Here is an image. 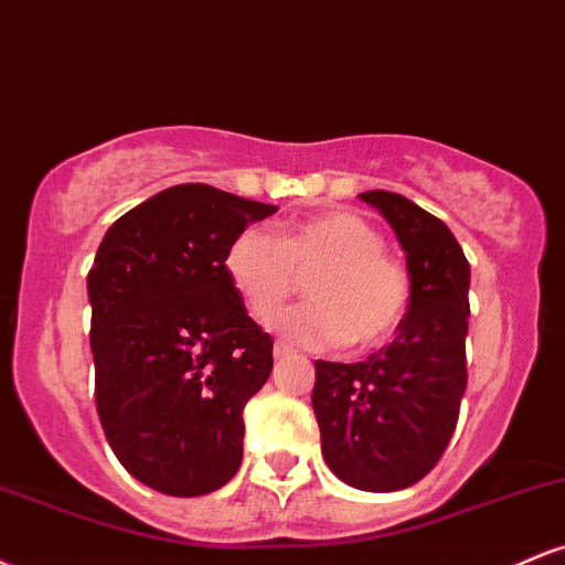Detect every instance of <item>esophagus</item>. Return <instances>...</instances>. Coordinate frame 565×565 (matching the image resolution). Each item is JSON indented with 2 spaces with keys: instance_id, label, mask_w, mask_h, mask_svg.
Listing matches in <instances>:
<instances>
[{
  "instance_id": "obj_1",
  "label": "esophagus",
  "mask_w": 565,
  "mask_h": 565,
  "mask_svg": "<svg viewBox=\"0 0 565 565\" xmlns=\"http://www.w3.org/2000/svg\"><path fill=\"white\" fill-rule=\"evenodd\" d=\"M274 355H276V359H289V355H295V348L287 345V342L278 340L276 345H274Z\"/></svg>"
}]
</instances>
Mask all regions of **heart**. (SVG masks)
<instances>
[{
	"label": "heart",
	"mask_w": 565,
	"mask_h": 565,
	"mask_svg": "<svg viewBox=\"0 0 565 565\" xmlns=\"http://www.w3.org/2000/svg\"><path fill=\"white\" fill-rule=\"evenodd\" d=\"M369 220L334 210L291 223L281 236L246 228L225 252V274L257 321L268 323L308 278L310 302L278 321L289 340L308 348L355 350L385 345L412 308V278L385 255Z\"/></svg>",
	"instance_id": "1"
}]
</instances>
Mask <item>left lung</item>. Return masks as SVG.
<instances>
[{"label":"left lung","instance_id":"1","mask_svg":"<svg viewBox=\"0 0 565 565\" xmlns=\"http://www.w3.org/2000/svg\"><path fill=\"white\" fill-rule=\"evenodd\" d=\"M406 252L412 308L387 348L359 364L316 361L321 451L340 481L398 491L438 465L459 419L468 359L470 263L454 233L401 193L366 191Z\"/></svg>","mask_w":565,"mask_h":565}]
</instances>
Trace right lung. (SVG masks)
<instances>
[{"mask_svg":"<svg viewBox=\"0 0 565 565\" xmlns=\"http://www.w3.org/2000/svg\"><path fill=\"white\" fill-rule=\"evenodd\" d=\"M274 212L183 183L121 215L97 246V417L116 459L161 494H210L242 465V414L270 377L274 340L246 316L225 252Z\"/></svg>","mask_w":565,"mask_h":565,"instance_id":"obj_1","label":"right lung"}]
</instances>
